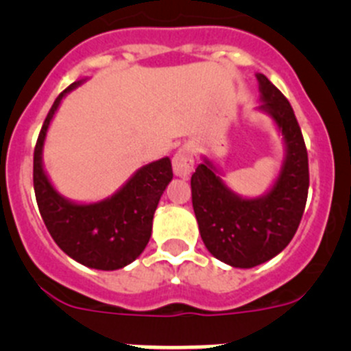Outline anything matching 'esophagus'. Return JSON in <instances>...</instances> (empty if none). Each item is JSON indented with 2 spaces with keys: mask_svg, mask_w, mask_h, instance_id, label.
Returning a JSON list of instances; mask_svg holds the SVG:
<instances>
[{
  "mask_svg": "<svg viewBox=\"0 0 351 351\" xmlns=\"http://www.w3.org/2000/svg\"><path fill=\"white\" fill-rule=\"evenodd\" d=\"M173 173L181 179H188L195 170V160H193V147L190 145H182L178 149V153L173 154L172 160Z\"/></svg>",
  "mask_w": 351,
  "mask_h": 351,
  "instance_id": "esophagus-1",
  "label": "esophagus"
}]
</instances>
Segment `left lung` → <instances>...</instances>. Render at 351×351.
<instances>
[{"label":"left lung","mask_w":351,"mask_h":351,"mask_svg":"<svg viewBox=\"0 0 351 351\" xmlns=\"http://www.w3.org/2000/svg\"><path fill=\"white\" fill-rule=\"evenodd\" d=\"M260 105L283 138V161L269 190L260 197H244L223 181L213 158L191 176V200L202 241L214 258L237 269H251L280 255L302 218L309 188L308 151L293 108L283 93L256 73Z\"/></svg>","instance_id":"8db88e82"}]
</instances>
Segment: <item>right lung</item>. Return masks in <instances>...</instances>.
Listing matches in <instances>:
<instances>
[{
  "label": "right lung",
  "mask_w": 351,
  "mask_h": 351,
  "mask_svg": "<svg viewBox=\"0 0 351 351\" xmlns=\"http://www.w3.org/2000/svg\"><path fill=\"white\" fill-rule=\"evenodd\" d=\"M86 80L88 77L68 86L43 121L33 158V182L40 214L54 243L86 267L117 271L137 260L147 246L154 210L173 178L172 163L169 156L151 161L110 197L96 202H75L56 190L43 167V145L63 98Z\"/></svg>",
  "instance_id": "add662e5"
}]
</instances>
